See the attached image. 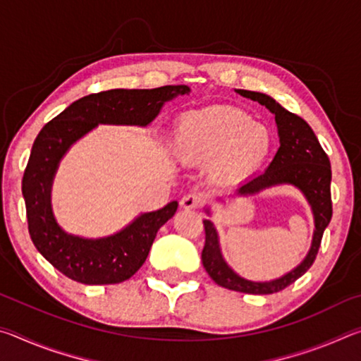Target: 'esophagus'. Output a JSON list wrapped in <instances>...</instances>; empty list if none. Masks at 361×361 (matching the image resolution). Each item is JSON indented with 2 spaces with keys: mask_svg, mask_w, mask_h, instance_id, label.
Here are the masks:
<instances>
[{
  "mask_svg": "<svg viewBox=\"0 0 361 361\" xmlns=\"http://www.w3.org/2000/svg\"><path fill=\"white\" fill-rule=\"evenodd\" d=\"M202 202H204L202 192L194 191V192H188L186 195H183L181 207L186 210H192V209H199V207L202 205Z\"/></svg>",
  "mask_w": 361,
  "mask_h": 361,
  "instance_id": "obj_1",
  "label": "esophagus"
}]
</instances>
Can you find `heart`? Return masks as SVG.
I'll return each mask as SVG.
<instances>
[{"instance_id": "b5f03b06", "label": "heart", "mask_w": 361, "mask_h": 361, "mask_svg": "<svg viewBox=\"0 0 361 361\" xmlns=\"http://www.w3.org/2000/svg\"><path fill=\"white\" fill-rule=\"evenodd\" d=\"M271 149V130L232 106H212L185 116L173 133V151L183 162H212V173L223 181L255 173Z\"/></svg>"}]
</instances>
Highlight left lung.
I'll return each instance as SVG.
<instances>
[{"label":"left lung","instance_id":"8db88e82","mask_svg":"<svg viewBox=\"0 0 361 361\" xmlns=\"http://www.w3.org/2000/svg\"><path fill=\"white\" fill-rule=\"evenodd\" d=\"M237 94L259 102L269 111L276 114L280 137V148L274 156L271 166L266 169V172L253 176L252 180L237 189V194H255L261 189L282 185V183L295 185L301 189L309 204L312 205L315 216L314 240L309 255L295 271L288 272L282 279L272 280V282H250V280L237 276L226 264L219 253L218 235L213 223L210 219H204L205 245L202 250V262L209 276L223 288L248 293V295H272V293L282 291L293 282H296L314 264L323 232L333 216L331 166H329L328 154L323 151L314 130L302 118L280 106L276 100L266 94L240 89L237 90Z\"/></svg>","mask_w":361,"mask_h":361}]
</instances>
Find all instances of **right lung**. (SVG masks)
<instances>
[{"mask_svg":"<svg viewBox=\"0 0 361 361\" xmlns=\"http://www.w3.org/2000/svg\"><path fill=\"white\" fill-rule=\"evenodd\" d=\"M188 92V85L103 90L71 103L42 127L23 172L22 192L35 247L63 276L84 285H111L130 279L148 258L159 228L175 215L178 202L145 213L106 239L70 235L59 228L51 210V185L60 159L97 124L148 126L164 103Z\"/></svg>","mask_w":361,"mask_h":361,"instance_id":"obj_1","label":"right lung"}]
</instances>
